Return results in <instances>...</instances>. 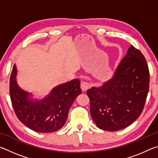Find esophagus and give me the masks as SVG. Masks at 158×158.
I'll use <instances>...</instances> for the list:
<instances>
[{"mask_svg": "<svg viewBox=\"0 0 158 158\" xmlns=\"http://www.w3.org/2000/svg\"><path fill=\"white\" fill-rule=\"evenodd\" d=\"M90 88V84L87 81H82L81 84V89L83 91H85Z\"/></svg>", "mask_w": 158, "mask_h": 158, "instance_id": "34e87169", "label": "esophagus"}]
</instances>
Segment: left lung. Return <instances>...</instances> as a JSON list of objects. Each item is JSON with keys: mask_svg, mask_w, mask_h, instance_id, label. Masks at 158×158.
Returning a JSON list of instances; mask_svg holds the SVG:
<instances>
[{"mask_svg": "<svg viewBox=\"0 0 158 158\" xmlns=\"http://www.w3.org/2000/svg\"><path fill=\"white\" fill-rule=\"evenodd\" d=\"M149 81L145 57L131 45L111 78L87 90L90 114L98 127L114 132L136 121L143 109Z\"/></svg>", "mask_w": 158, "mask_h": 158, "instance_id": "obj_1", "label": "left lung"}]
</instances>
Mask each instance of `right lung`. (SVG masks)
I'll return each instance as SVG.
<instances>
[{
	"label": "right lung",
	"instance_id": "right-lung-1",
	"mask_svg": "<svg viewBox=\"0 0 158 158\" xmlns=\"http://www.w3.org/2000/svg\"><path fill=\"white\" fill-rule=\"evenodd\" d=\"M17 75L15 64L10 76V95L19 120L37 132H53L63 127L72 105L81 93L79 79L58 85L43 98L38 99L21 89L17 84Z\"/></svg>",
	"mask_w": 158,
	"mask_h": 158
}]
</instances>
